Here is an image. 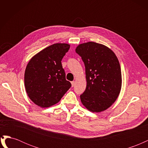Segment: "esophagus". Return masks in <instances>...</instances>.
<instances>
[{"instance_id": "34e87169", "label": "esophagus", "mask_w": 148, "mask_h": 148, "mask_svg": "<svg viewBox=\"0 0 148 148\" xmlns=\"http://www.w3.org/2000/svg\"><path fill=\"white\" fill-rule=\"evenodd\" d=\"M71 86H72V87H73L75 86V82H74V81L71 82Z\"/></svg>"}]
</instances>
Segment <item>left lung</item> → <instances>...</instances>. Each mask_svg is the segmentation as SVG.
I'll return each mask as SVG.
<instances>
[{"mask_svg": "<svg viewBox=\"0 0 148 148\" xmlns=\"http://www.w3.org/2000/svg\"><path fill=\"white\" fill-rule=\"evenodd\" d=\"M85 66L86 88L80 95L82 104L93 112L105 110L118 97L122 86L119 60L109 48L94 42L76 49Z\"/></svg>", "mask_w": 148, "mask_h": 148, "instance_id": "left-lung-1", "label": "left lung"}]
</instances>
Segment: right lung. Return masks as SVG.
<instances>
[{
  "label": "right lung",
  "mask_w": 148,
  "mask_h": 148,
  "mask_svg": "<svg viewBox=\"0 0 148 148\" xmlns=\"http://www.w3.org/2000/svg\"><path fill=\"white\" fill-rule=\"evenodd\" d=\"M69 49L67 44H52L29 60L25 72V85L34 104L41 107L54 105L71 86L61 62Z\"/></svg>",
  "instance_id": "1"
}]
</instances>
